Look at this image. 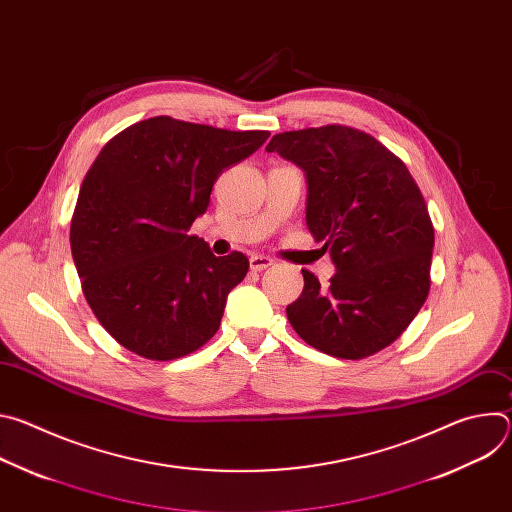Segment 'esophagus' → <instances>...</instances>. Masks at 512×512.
Returning <instances> with one entry per match:
<instances>
[{
    "instance_id": "esophagus-1",
    "label": "esophagus",
    "mask_w": 512,
    "mask_h": 512,
    "mask_svg": "<svg viewBox=\"0 0 512 512\" xmlns=\"http://www.w3.org/2000/svg\"><path fill=\"white\" fill-rule=\"evenodd\" d=\"M271 265H273V259H269V257H265V255H253V257L249 259L251 271H263V269H267V267H271Z\"/></svg>"
}]
</instances>
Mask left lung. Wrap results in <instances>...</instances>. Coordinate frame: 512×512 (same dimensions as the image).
I'll list each match as a JSON object with an SVG mask.
<instances>
[{
  "instance_id": "1",
  "label": "left lung",
  "mask_w": 512,
  "mask_h": 512,
  "mask_svg": "<svg viewBox=\"0 0 512 512\" xmlns=\"http://www.w3.org/2000/svg\"><path fill=\"white\" fill-rule=\"evenodd\" d=\"M265 152L304 170L306 225L336 267L326 285L302 269L289 324L330 356L383 350L429 291L433 227L409 170L373 135L346 125L277 133Z\"/></svg>"
}]
</instances>
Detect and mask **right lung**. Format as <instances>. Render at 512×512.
Segmentation results:
<instances>
[{
    "mask_svg": "<svg viewBox=\"0 0 512 512\" xmlns=\"http://www.w3.org/2000/svg\"><path fill=\"white\" fill-rule=\"evenodd\" d=\"M267 137L162 115L101 150L79 192L70 251L93 314L121 346L174 360L216 334L249 259L237 251L214 257L188 229L206 212L218 176Z\"/></svg>",
    "mask_w": 512,
    "mask_h": 512,
    "instance_id": "add662e5",
    "label": "right lung"
}]
</instances>
